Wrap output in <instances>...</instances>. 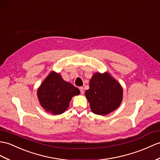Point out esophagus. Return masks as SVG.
<instances>
[{"mask_svg": "<svg viewBox=\"0 0 160 160\" xmlns=\"http://www.w3.org/2000/svg\"><path fill=\"white\" fill-rule=\"evenodd\" d=\"M79 89H80V91L81 94H83V93H84V88H83V87H80V88H79Z\"/></svg>", "mask_w": 160, "mask_h": 160, "instance_id": "34e87169", "label": "esophagus"}]
</instances>
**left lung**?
Listing matches in <instances>:
<instances>
[{"label": "left lung", "instance_id": "left-lung-1", "mask_svg": "<svg viewBox=\"0 0 160 160\" xmlns=\"http://www.w3.org/2000/svg\"><path fill=\"white\" fill-rule=\"evenodd\" d=\"M85 95L92 112L106 115L119 107L122 99V88L108 72H98L90 80L89 89L85 92Z\"/></svg>", "mask_w": 160, "mask_h": 160}]
</instances>
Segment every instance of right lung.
Here are the masks:
<instances>
[{
	"mask_svg": "<svg viewBox=\"0 0 160 160\" xmlns=\"http://www.w3.org/2000/svg\"><path fill=\"white\" fill-rule=\"evenodd\" d=\"M80 90L70 82L65 81L58 73L52 72L41 84L38 98L41 106L46 112L57 115L68 108L69 102Z\"/></svg>",
	"mask_w": 160,
	"mask_h": 160,
	"instance_id": "1",
	"label": "right lung"
}]
</instances>
